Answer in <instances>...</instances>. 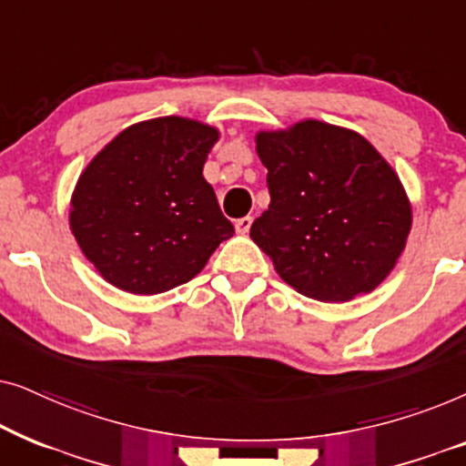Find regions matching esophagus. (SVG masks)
Returning <instances> with one entry per match:
<instances>
[{"label": "esophagus", "mask_w": 466, "mask_h": 466, "mask_svg": "<svg viewBox=\"0 0 466 466\" xmlns=\"http://www.w3.org/2000/svg\"><path fill=\"white\" fill-rule=\"evenodd\" d=\"M252 227V216H244V218L235 220V231H238L239 235H246L248 231H250Z\"/></svg>", "instance_id": "1"}]
</instances>
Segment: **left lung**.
<instances>
[{"mask_svg":"<svg viewBox=\"0 0 466 466\" xmlns=\"http://www.w3.org/2000/svg\"><path fill=\"white\" fill-rule=\"evenodd\" d=\"M269 208L250 238L278 276L318 301L371 292L394 269L411 231V203L397 171L360 133L301 120L258 131Z\"/></svg>","mask_w":466,"mask_h":466,"instance_id":"left-lung-1","label":"left lung"}]
</instances>
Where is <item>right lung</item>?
Listing matches in <instances>:
<instances>
[{"label":"right lung","instance_id":"1","mask_svg":"<svg viewBox=\"0 0 466 466\" xmlns=\"http://www.w3.org/2000/svg\"><path fill=\"white\" fill-rule=\"evenodd\" d=\"M220 131L161 116L120 131L82 171L69 228L106 282L158 295L199 273L235 228L220 212L203 165Z\"/></svg>","mask_w":466,"mask_h":466}]
</instances>
